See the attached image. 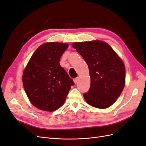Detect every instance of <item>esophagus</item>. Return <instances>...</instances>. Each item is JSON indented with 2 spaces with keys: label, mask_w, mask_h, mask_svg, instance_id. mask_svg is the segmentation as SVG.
<instances>
[{
  "label": "esophagus",
  "mask_w": 146,
  "mask_h": 146,
  "mask_svg": "<svg viewBox=\"0 0 146 146\" xmlns=\"http://www.w3.org/2000/svg\"><path fill=\"white\" fill-rule=\"evenodd\" d=\"M79 78L78 77V78H75V79H74V84H76V83H78V81H79Z\"/></svg>",
  "instance_id": "34e87169"
}]
</instances>
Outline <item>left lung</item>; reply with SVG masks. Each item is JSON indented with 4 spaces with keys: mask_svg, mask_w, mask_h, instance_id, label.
I'll return each instance as SVG.
<instances>
[{
    "mask_svg": "<svg viewBox=\"0 0 146 146\" xmlns=\"http://www.w3.org/2000/svg\"><path fill=\"white\" fill-rule=\"evenodd\" d=\"M72 46L87 62L90 76L89 91L84 94L87 104L104 109L115 102L125 83V67L119 56L106 42H74Z\"/></svg>",
    "mask_w": 146,
    "mask_h": 146,
    "instance_id": "8db88e82",
    "label": "left lung"
}]
</instances>
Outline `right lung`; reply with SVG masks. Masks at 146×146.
<instances>
[{"mask_svg": "<svg viewBox=\"0 0 146 146\" xmlns=\"http://www.w3.org/2000/svg\"><path fill=\"white\" fill-rule=\"evenodd\" d=\"M68 46L67 43L53 42L40 45L23 70L22 79L25 93L31 104L41 110L59 109L74 85L59 64Z\"/></svg>", "mask_w": 146, "mask_h": 146, "instance_id": "add662e5", "label": "right lung"}]
</instances>
